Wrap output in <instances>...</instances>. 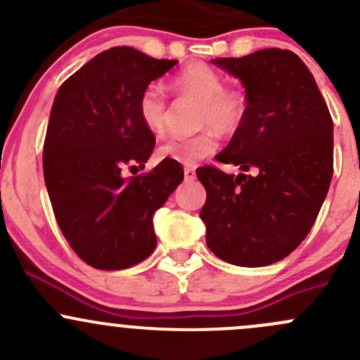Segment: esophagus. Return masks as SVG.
I'll use <instances>...</instances> for the list:
<instances>
[{"instance_id": "obj_1", "label": "esophagus", "mask_w": 360, "mask_h": 360, "mask_svg": "<svg viewBox=\"0 0 360 360\" xmlns=\"http://www.w3.org/2000/svg\"><path fill=\"white\" fill-rule=\"evenodd\" d=\"M184 177H186L188 181L195 179V177H197V172H195V167H184Z\"/></svg>"}]
</instances>
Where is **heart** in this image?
I'll use <instances>...</instances> for the list:
<instances>
[{
  "mask_svg": "<svg viewBox=\"0 0 360 360\" xmlns=\"http://www.w3.org/2000/svg\"><path fill=\"white\" fill-rule=\"evenodd\" d=\"M170 89L179 97L200 99L197 110V127H203L191 136L167 137L157 148L158 158L193 165L219 146L217 132L235 134L248 116V99L231 86H224V78L207 64H191L170 78ZM137 116L144 129L162 134L170 116L169 99L158 85L144 86L137 99Z\"/></svg>",
  "mask_w": 360,
  "mask_h": 360,
  "instance_id": "heart-1",
  "label": "heart"
}]
</instances>
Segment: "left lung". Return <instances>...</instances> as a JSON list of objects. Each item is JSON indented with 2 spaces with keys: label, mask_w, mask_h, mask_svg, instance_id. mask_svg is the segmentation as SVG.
<instances>
[{
  "label": "left lung",
  "mask_w": 360,
  "mask_h": 360,
  "mask_svg": "<svg viewBox=\"0 0 360 360\" xmlns=\"http://www.w3.org/2000/svg\"><path fill=\"white\" fill-rule=\"evenodd\" d=\"M212 63L242 79L248 116L216 157L244 172L197 169L207 191L205 240L226 263L266 266L289 256L317 219L333 177V118L314 75L291 50Z\"/></svg>",
  "instance_id": "left-lung-1"
}]
</instances>
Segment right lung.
Returning a JSON list of instances; mask_svg holds the SVG:
<instances>
[{
  "label": "right lung",
  "instance_id": "obj_1",
  "mask_svg": "<svg viewBox=\"0 0 360 360\" xmlns=\"http://www.w3.org/2000/svg\"><path fill=\"white\" fill-rule=\"evenodd\" d=\"M176 64L112 46L69 76L53 101L43 144L46 190L68 244L97 270H123L153 252L155 210L184 177L172 160L122 176L125 167L143 169L157 141L137 116L139 94Z\"/></svg>",
  "mask_w": 360,
  "mask_h": 360
}]
</instances>
